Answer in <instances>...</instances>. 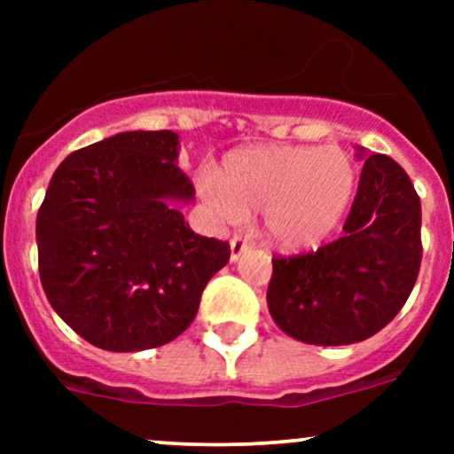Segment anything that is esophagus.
Returning <instances> with one entry per match:
<instances>
[{"instance_id": "34e87169", "label": "esophagus", "mask_w": 454, "mask_h": 454, "mask_svg": "<svg viewBox=\"0 0 454 454\" xmlns=\"http://www.w3.org/2000/svg\"><path fill=\"white\" fill-rule=\"evenodd\" d=\"M248 248H250L248 239H246V237H241V235H235L231 239V259L237 261Z\"/></svg>"}]
</instances>
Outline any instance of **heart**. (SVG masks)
I'll return each mask as SVG.
<instances>
[{
  "label": "heart",
  "instance_id": "1",
  "mask_svg": "<svg viewBox=\"0 0 454 454\" xmlns=\"http://www.w3.org/2000/svg\"><path fill=\"white\" fill-rule=\"evenodd\" d=\"M358 171L342 146H248L223 158L201 193L219 217L265 215V232L286 250L320 244L349 208Z\"/></svg>",
  "mask_w": 454,
  "mask_h": 454
}]
</instances>
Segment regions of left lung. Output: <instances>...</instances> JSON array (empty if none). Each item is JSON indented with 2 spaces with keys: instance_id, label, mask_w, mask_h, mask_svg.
Wrapping results in <instances>:
<instances>
[{
  "instance_id": "1",
  "label": "left lung",
  "mask_w": 454,
  "mask_h": 454,
  "mask_svg": "<svg viewBox=\"0 0 454 454\" xmlns=\"http://www.w3.org/2000/svg\"><path fill=\"white\" fill-rule=\"evenodd\" d=\"M422 201L388 155L364 160L358 193L336 241L272 259L274 323L309 345H351L404 308L422 265Z\"/></svg>"
}]
</instances>
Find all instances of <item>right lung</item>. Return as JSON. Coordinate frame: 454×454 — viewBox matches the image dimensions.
Returning a JSON list of instances; mask_svg holds the SVG:
<instances>
[{
	"label": "right lung",
	"mask_w": 454,
	"mask_h": 454,
	"mask_svg": "<svg viewBox=\"0 0 454 454\" xmlns=\"http://www.w3.org/2000/svg\"><path fill=\"white\" fill-rule=\"evenodd\" d=\"M177 134L125 131L67 155L36 213L39 277L54 312L107 351L180 336L231 259L228 241L191 231L176 200L195 186Z\"/></svg>",
	"instance_id": "1"
}]
</instances>
